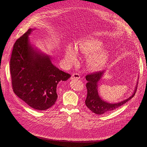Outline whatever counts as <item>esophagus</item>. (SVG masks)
<instances>
[{
    "label": "esophagus",
    "instance_id": "1",
    "mask_svg": "<svg viewBox=\"0 0 147 147\" xmlns=\"http://www.w3.org/2000/svg\"><path fill=\"white\" fill-rule=\"evenodd\" d=\"M80 76L77 74V73H74L73 74L72 76H71V80H74V79H80Z\"/></svg>",
    "mask_w": 147,
    "mask_h": 147
}]
</instances>
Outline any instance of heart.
<instances>
[{
	"label": "heart",
	"mask_w": 147,
	"mask_h": 147,
	"mask_svg": "<svg viewBox=\"0 0 147 147\" xmlns=\"http://www.w3.org/2000/svg\"><path fill=\"white\" fill-rule=\"evenodd\" d=\"M103 43L100 40L91 38L80 40L76 48L69 45L65 51V60L73 64L77 60V52L85 55H89L87 63L88 66L94 71H99L107 65L109 53L107 49L102 48Z\"/></svg>",
	"instance_id": "1"
}]
</instances>
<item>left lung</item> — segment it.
<instances>
[{
  "label": "left lung",
  "mask_w": 147,
  "mask_h": 147,
  "mask_svg": "<svg viewBox=\"0 0 147 147\" xmlns=\"http://www.w3.org/2000/svg\"><path fill=\"white\" fill-rule=\"evenodd\" d=\"M105 73V71H98L86 76V78L88 81L86 84L87 96L85 101L86 105L90 110L96 115L106 114L121 107L134 96L137 88L138 82H137L136 87L133 94L128 98L118 103H113L104 100L99 96L98 92V85L99 81L103 77Z\"/></svg>",
  "instance_id": "8db88e82"
}]
</instances>
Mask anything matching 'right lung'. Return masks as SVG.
<instances>
[{
    "instance_id": "obj_1",
    "label": "right lung",
    "mask_w": 147,
    "mask_h": 147,
    "mask_svg": "<svg viewBox=\"0 0 147 147\" xmlns=\"http://www.w3.org/2000/svg\"><path fill=\"white\" fill-rule=\"evenodd\" d=\"M30 28L14 44L10 69L14 92L31 108L45 111L52 107L57 98L56 88L60 81L71 75L53 65L51 58L30 42Z\"/></svg>"
}]
</instances>
